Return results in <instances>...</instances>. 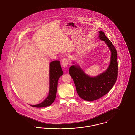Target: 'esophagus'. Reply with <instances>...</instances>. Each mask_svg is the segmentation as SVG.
<instances>
[{
    "instance_id": "obj_1",
    "label": "esophagus",
    "mask_w": 135,
    "mask_h": 135,
    "mask_svg": "<svg viewBox=\"0 0 135 135\" xmlns=\"http://www.w3.org/2000/svg\"><path fill=\"white\" fill-rule=\"evenodd\" d=\"M61 63L64 67H68V64H69V61L68 59L67 58H63L62 60Z\"/></svg>"
}]
</instances>
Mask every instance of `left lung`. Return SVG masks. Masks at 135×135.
I'll use <instances>...</instances> for the list:
<instances>
[{"instance_id": "1", "label": "left lung", "mask_w": 135, "mask_h": 135, "mask_svg": "<svg viewBox=\"0 0 135 135\" xmlns=\"http://www.w3.org/2000/svg\"><path fill=\"white\" fill-rule=\"evenodd\" d=\"M98 37L104 41L111 51L110 64L107 69L95 76L87 74L75 61L69 72L76 86L77 94L87 101L98 100L107 94L115 84L117 78V55L114 46L103 31H99Z\"/></svg>"}]
</instances>
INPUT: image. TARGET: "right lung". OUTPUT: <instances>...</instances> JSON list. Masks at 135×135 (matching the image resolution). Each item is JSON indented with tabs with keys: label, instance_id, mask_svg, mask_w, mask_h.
Returning <instances> with one entry per match:
<instances>
[{
	"label": "right lung",
	"instance_id": "right-lung-1",
	"mask_svg": "<svg viewBox=\"0 0 135 135\" xmlns=\"http://www.w3.org/2000/svg\"><path fill=\"white\" fill-rule=\"evenodd\" d=\"M63 74L59 61H53L49 65V90L48 95L44 101L36 105H30L34 107H44L50 106L55 101L58 87V80Z\"/></svg>",
	"mask_w": 135,
	"mask_h": 135
}]
</instances>
